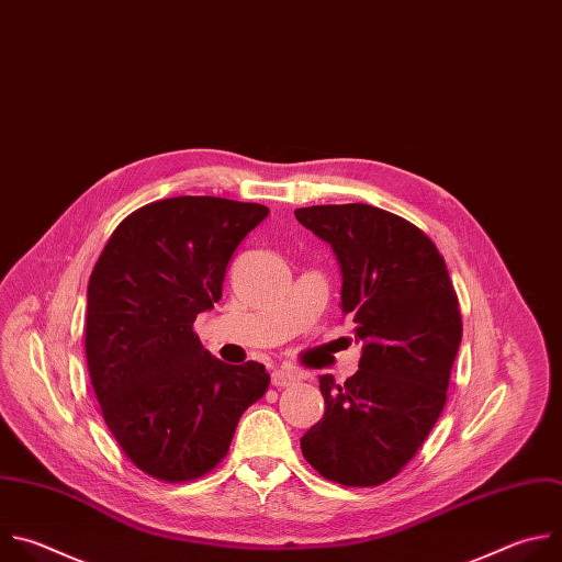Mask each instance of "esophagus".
I'll return each mask as SVG.
<instances>
[{"label": "esophagus", "instance_id": "obj_1", "mask_svg": "<svg viewBox=\"0 0 562 562\" xmlns=\"http://www.w3.org/2000/svg\"><path fill=\"white\" fill-rule=\"evenodd\" d=\"M296 381H301L299 372H292V370H277V372H272V385L274 387H288V385H294Z\"/></svg>", "mask_w": 562, "mask_h": 562}]
</instances>
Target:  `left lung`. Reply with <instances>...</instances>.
<instances>
[{
    "label": "left lung",
    "instance_id": "left-lung-1",
    "mask_svg": "<svg viewBox=\"0 0 562 562\" xmlns=\"http://www.w3.org/2000/svg\"><path fill=\"white\" fill-rule=\"evenodd\" d=\"M294 214L334 250L341 310L363 341L355 376L318 379L325 414L301 452L327 481L374 487L414 459L445 407L463 336L459 296L438 248L403 216L368 203Z\"/></svg>",
    "mask_w": 562,
    "mask_h": 562
}]
</instances>
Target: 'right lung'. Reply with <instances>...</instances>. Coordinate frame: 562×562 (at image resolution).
<instances>
[{
  "label": "right lung",
  "instance_id": "obj_1",
  "mask_svg": "<svg viewBox=\"0 0 562 562\" xmlns=\"http://www.w3.org/2000/svg\"><path fill=\"white\" fill-rule=\"evenodd\" d=\"M268 212L221 196L161 199L128 214L92 268L90 383L110 434L153 479L183 483L214 470L270 385L261 363H223L192 329Z\"/></svg>",
  "mask_w": 562,
  "mask_h": 562
}]
</instances>
